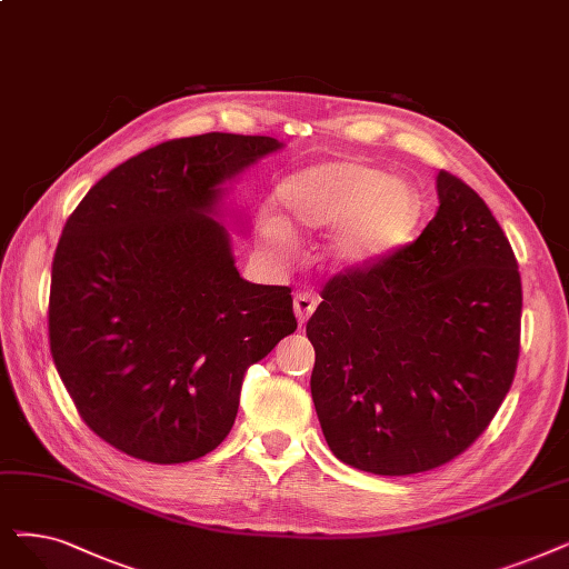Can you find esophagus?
Wrapping results in <instances>:
<instances>
[{"label": "esophagus", "instance_id": "34e87169", "mask_svg": "<svg viewBox=\"0 0 569 569\" xmlns=\"http://www.w3.org/2000/svg\"><path fill=\"white\" fill-rule=\"evenodd\" d=\"M317 303H320V299H317L315 291H297V293H293V312H297L299 325L308 322V317L315 312Z\"/></svg>", "mask_w": 569, "mask_h": 569}]
</instances>
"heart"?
<instances>
[{
	"label": "heart",
	"mask_w": 569,
	"mask_h": 569,
	"mask_svg": "<svg viewBox=\"0 0 569 569\" xmlns=\"http://www.w3.org/2000/svg\"><path fill=\"white\" fill-rule=\"evenodd\" d=\"M278 200L301 229L338 223L331 252L346 266L392 254L416 236L422 219V200L408 181L361 161H329L293 172L280 184ZM270 233L284 240L278 221H270Z\"/></svg>",
	"instance_id": "1"
}]
</instances>
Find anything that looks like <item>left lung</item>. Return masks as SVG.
<instances>
[{
    "label": "left lung",
    "mask_w": 569,
    "mask_h": 569,
    "mask_svg": "<svg viewBox=\"0 0 569 569\" xmlns=\"http://www.w3.org/2000/svg\"><path fill=\"white\" fill-rule=\"evenodd\" d=\"M439 210L411 244L336 272L308 320L310 392L333 456L355 469H437L479 439L518 363L513 249L469 184L437 177Z\"/></svg>",
    "instance_id": "8db88e82"
}]
</instances>
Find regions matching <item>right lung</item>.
<instances>
[{"instance_id":"add662e5","label":"right lung","mask_w":569,"mask_h":569,"mask_svg":"<svg viewBox=\"0 0 569 569\" xmlns=\"http://www.w3.org/2000/svg\"><path fill=\"white\" fill-rule=\"evenodd\" d=\"M280 147L233 132L156 144L64 223L51 355L83 422L130 458L208 456L236 422L249 363L297 331L291 289L242 280L212 219L223 181Z\"/></svg>"}]
</instances>
